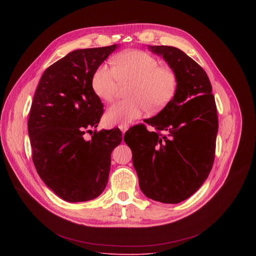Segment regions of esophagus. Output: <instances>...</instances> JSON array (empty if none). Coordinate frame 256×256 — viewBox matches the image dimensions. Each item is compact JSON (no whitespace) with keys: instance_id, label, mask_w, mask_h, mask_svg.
Instances as JSON below:
<instances>
[{"instance_id":"obj_1","label":"esophagus","mask_w":256,"mask_h":256,"mask_svg":"<svg viewBox=\"0 0 256 256\" xmlns=\"http://www.w3.org/2000/svg\"><path fill=\"white\" fill-rule=\"evenodd\" d=\"M128 128H130V126H128V124H120V126H119V128H120V130L124 134V132H126L128 130Z\"/></svg>"}]
</instances>
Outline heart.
<instances>
[{
	"label": "heart",
	"instance_id": "obj_1",
	"mask_svg": "<svg viewBox=\"0 0 256 256\" xmlns=\"http://www.w3.org/2000/svg\"><path fill=\"white\" fill-rule=\"evenodd\" d=\"M112 67L100 65L93 74L92 88L96 96L112 102L120 84L132 86L128 98L108 108L106 120L109 124H128L140 118L147 110L152 112L165 108L176 96L178 76L170 67L160 66V61L139 50H132L112 58Z\"/></svg>",
	"mask_w": 256,
	"mask_h": 256
}]
</instances>
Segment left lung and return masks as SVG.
<instances>
[{
    "label": "left lung",
    "mask_w": 256,
    "mask_h": 256,
    "mask_svg": "<svg viewBox=\"0 0 256 256\" xmlns=\"http://www.w3.org/2000/svg\"><path fill=\"white\" fill-rule=\"evenodd\" d=\"M178 76L173 100L145 124L130 128L124 142L132 152L140 189L163 204H178L192 196L212 170L218 115L210 78L197 62L180 48L150 46Z\"/></svg>",
    "instance_id": "obj_1"
}]
</instances>
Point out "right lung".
<instances>
[{
  "instance_id": "add662e5",
  "label": "right lung",
  "mask_w": 256,
  "mask_h": 256,
  "mask_svg": "<svg viewBox=\"0 0 256 256\" xmlns=\"http://www.w3.org/2000/svg\"><path fill=\"white\" fill-rule=\"evenodd\" d=\"M116 44L76 50L44 70L34 94L28 132L32 160L44 184L70 202L100 196L108 184L111 154L122 140L117 128L94 130L104 104L92 88L93 74ZM92 135V134H91Z\"/></svg>"
}]
</instances>
